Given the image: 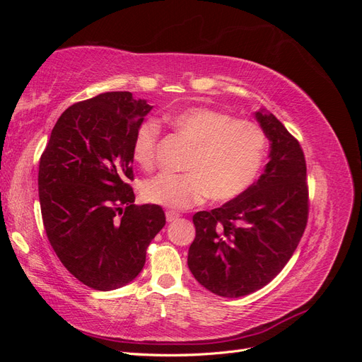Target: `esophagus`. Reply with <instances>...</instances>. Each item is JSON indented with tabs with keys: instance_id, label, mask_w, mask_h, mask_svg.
I'll list each match as a JSON object with an SVG mask.
<instances>
[{
	"instance_id": "esophagus-1",
	"label": "esophagus",
	"mask_w": 362,
	"mask_h": 362,
	"mask_svg": "<svg viewBox=\"0 0 362 362\" xmlns=\"http://www.w3.org/2000/svg\"><path fill=\"white\" fill-rule=\"evenodd\" d=\"M178 217H180V214H178V213H175V211H166V218H168V222H175V221H177Z\"/></svg>"
}]
</instances>
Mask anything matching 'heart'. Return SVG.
<instances>
[{
    "instance_id": "obj_1",
    "label": "heart",
    "mask_w": 362,
    "mask_h": 362,
    "mask_svg": "<svg viewBox=\"0 0 362 362\" xmlns=\"http://www.w3.org/2000/svg\"><path fill=\"white\" fill-rule=\"evenodd\" d=\"M169 125L192 144L185 173H160L141 185V199L175 210L214 201H231L255 182L266 157L267 137L252 120L225 112L189 107L166 116ZM160 127L145 120L133 139V158L144 169L152 166Z\"/></svg>"
}]
</instances>
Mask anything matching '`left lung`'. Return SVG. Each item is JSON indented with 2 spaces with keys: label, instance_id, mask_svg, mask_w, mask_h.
Masks as SVG:
<instances>
[{
  "label": "left lung",
  "instance_id": "8db88e82",
  "mask_svg": "<svg viewBox=\"0 0 362 362\" xmlns=\"http://www.w3.org/2000/svg\"><path fill=\"white\" fill-rule=\"evenodd\" d=\"M255 119L270 141L264 172L238 198L193 216L189 269L202 287L222 298L267 286L291 258L308 221L299 141L264 108L255 112Z\"/></svg>",
  "mask_w": 362,
  "mask_h": 362
}]
</instances>
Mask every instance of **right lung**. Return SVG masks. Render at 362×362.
<instances>
[{
    "label": "right lung",
    "mask_w": 362,
    "mask_h": 362,
    "mask_svg": "<svg viewBox=\"0 0 362 362\" xmlns=\"http://www.w3.org/2000/svg\"><path fill=\"white\" fill-rule=\"evenodd\" d=\"M152 110L129 92H107L63 112L39 163V201L49 243L84 286L110 291L141 272L166 225L163 208L136 205L133 139Z\"/></svg>",
    "instance_id": "add662e5"
}]
</instances>
